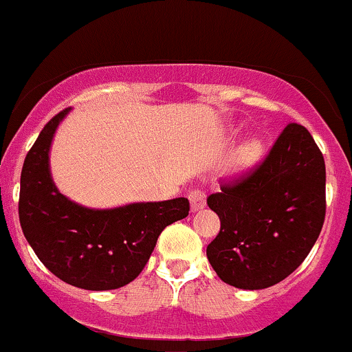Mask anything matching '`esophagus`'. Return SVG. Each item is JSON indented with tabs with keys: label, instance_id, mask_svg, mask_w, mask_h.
Returning <instances> with one entry per match:
<instances>
[{
	"label": "esophagus",
	"instance_id": "obj_1",
	"mask_svg": "<svg viewBox=\"0 0 352 352\" xmlns=\"http://www.w3.org/2000/svg\"><path fill=\"white\" fill-rule=\"evenodd\" d=\"M188 198H190L192 213L206 206V195L203 190H191L190 195H188Z\"/></svg>",
	"mask_w": 352,
	"mask_h": 352
}]
</instances>
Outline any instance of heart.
Listing matches in <instances>:
<instances>
[{
    "label": "heart",
    "instance_id": "heart-1",
    "mask_svg": "<svg viewBox=\"0 0 352 352\" xmlns=\"http://www.w3.org/2000/svg\"><path fill=\"white\" fill-rule=\"evenodd\" d=\"M262 156V144L258 141H250L247 142L240 149L236 156V168L238 169H248L255 164L256 161Z\"/></svg>",
    "mask_w": 352,
    "mask_h": 352
}]
</instances>
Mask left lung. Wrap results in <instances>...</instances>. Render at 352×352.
I'll return each mask as SVG.
<instances>
[{"instance_id": "1", "label": "left lung", "mask_w": 352, "mask_h": 352, "mask_svg": "<svg viewBox=\"0 0 352 352\" xmlns=\"http://www.w3.org/2000/svg\"><path fill=\"white\" fill-rule=\"evenodd\" d=\"M221 228L206 256L228 285L260 290L309 255L326 217V164L311 132L289 124L265 161L208 196Z\"/></svg>"}]
</instances>
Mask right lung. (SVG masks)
<instances>
[{"label": "right lung", "instance_id": "right-lung-1", "mask_svg": "<svg viewBox=\"0 0 352 352\" xmlns=\"http://www.w3.org/2000/svg\"><path fill=\"white\" fill-rule=\"evenodd\" d=\"M70 109L56 114L26 154L20 181L21 230L40 262L60 280L85 290H112L134 280L168 225L188 217L190 201L87 208L55 186L50 147Z\"/></svg>", "mask_w": 352, "mask_h": 352}]
</instances>
